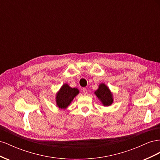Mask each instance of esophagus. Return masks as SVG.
I'll list each match as a JSON object with an SVG mask.
<instances>
[{
  "label": "esophagus",
  "mask_w": 160,
  "mask_h": 160,
  "mask_svg": "<svg viewBox=\"0 0 160 160\" xmlns=\"http://www.w3.org/2000/svg\"><path fill=\"white\" fill-rule=\"evenodd\" d=\"M83 93L84 95H86L87 93H88V90H87L86 88H83Z\"/></svg>",
  "instance_id": "34e87169"
}]
</instances>
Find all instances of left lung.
I'll use <instances>...</instances> for the list:
<instances>
[{
  "label": "left lung",
  "mask_w": 160,
  "mask_h": 160,
  "mask_svg": "<svg viewBox=\"0 0 160 160\" xmlns=\"http://www.w3.org/2000/svg\"><path fill=\"white\" fill-rule=\"evenodd\" d=\"M95 95L98 97L103 106H109L113 102V97L108 87L102 83L99 85V88L95 91Z\"/></svg>",
  "instance_id": "8db88e82"
}]
</instances>
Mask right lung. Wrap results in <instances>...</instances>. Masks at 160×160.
<instances>
[{"instance_id": "right-lung-1", "label": "right lung", "mask_w": 160, "mask_h": 160, "mask_svg": "<svg viewBox=\"0 0 160 160\" xmlns=\"http://www.w3.org/2000/svg\"><path fill=\"white\" fill-rule=\"evenodd\" d=\"M79 93L78 89L72 88L67 83L63 84L56 93L57 106L61 109H66Z\"/></svg>"}]
</instances>
